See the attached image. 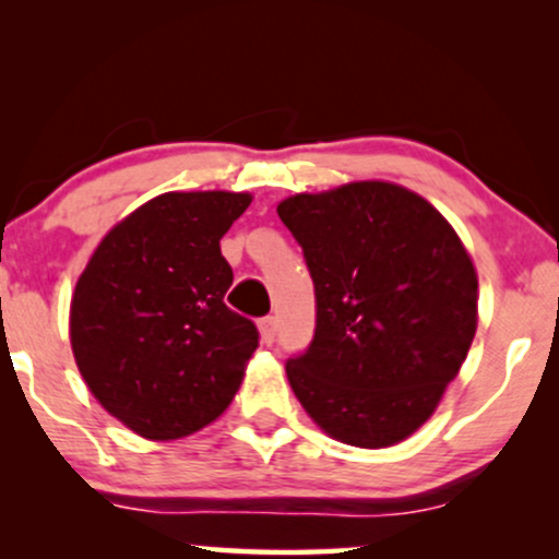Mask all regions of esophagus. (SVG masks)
Returning <instances> with one entry per match:
<instances>
[{
  "label": "esophagus",
  "mask_w": 559,
  "mask_h": 559,
  "mask_svg": "<svg viewBox=\"0 0 559 559\" xmlns=\"http://www.w3.org/2000/svg\"><path fill=\"white\" fill-rule=\"evenodd\" d=\"M260 333H262V342L273 344L275 342V333H278V323H275L273 316L262 318L260 320Z\"/></svg>",
  "instance_id": "obj_1"
}]
</instances>
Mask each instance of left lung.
I'll list each match as a JSON object with an SVG mask.
<instances>
[{"instance_id": "8db88e82", "label": "left lung", "mask_w": 559, "mask_h": 559, "mask_svg": "<svg viewBox=\"0 0 559 559\" xmlns=\"http://www.w3.org/2000/svg\"><path fill=\"white\" fill-rule=\"evenodd\" d=\"M278 217L316 286V333L286 376L333 439L381 449L431 418L476 336L478 278L426 199L383 181L297 194Z\"/></svg>"}]
</instances>
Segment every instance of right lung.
Instances as JSON below:
<instances>
[{
	"label": "right lung",
	"mask_w": 559,
	"mask_h": 559,
	"mask_svg": "<svg viewBox=\"0 0 559 559\" xmlns=\"http://www.w3.org/2000/svg\"><path fill=\"white\" fill-rule=\"evenodd\" d=\"M252 197H155L118 223L75 284L70 344L107 413L144 439L213 423L241 386L260 333L223 301L234 271L221 254Z\"/></svg>",
	"instance_id": "add662e5"
}]
</instances>
